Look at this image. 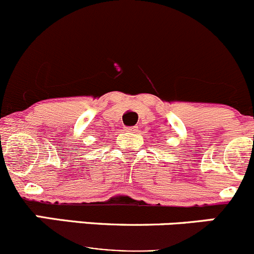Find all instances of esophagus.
I'll return each instance as SVG.
<instances>
[{"mask_svg":"<svg viewBox=\"0 0 254 254\" xmlns=\"http://www.w3.org/2000/svg\"><path fill=\"white\" fill-rule=\"evenodd\" d=\"M125 130H126V132H137V130H138V127H137V126H133V127H126V128H125Z\"/></svg>","mask_w":254,"mask_h":254,"instance_id":"obj_1","label":"esophagus"}]
</instances>
